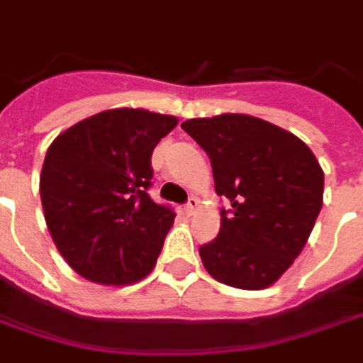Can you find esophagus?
I'll use <instances>...</instances> for the list:
<instances>
[{
  "mask_svg": "<svg viewBox=\"0 0 363 363\" xmlns=\"http://www.w3.org/2000/svg\"><path fill=\"white\" fill-rule=\"evenodd\" d=\"M197 208H199V199H197V197H189V201H187V205H185V207H184L185 213L193 214V213H195V211H197Z\"/></svg>",
  "mask_w": 363,
  "mask_h": 363,
  "instance_id": "obj_1",
  "label": "esophagus"
}]
</instances>
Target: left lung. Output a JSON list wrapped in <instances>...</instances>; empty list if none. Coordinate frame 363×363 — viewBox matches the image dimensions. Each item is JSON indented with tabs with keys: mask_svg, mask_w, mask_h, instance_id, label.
<instances>
[{
	"mask_svg": "<svg viewBox=\"0 0 363 363\" xmlns=\"http://www.w3.org/2000/svg\"><path fill=\"white\" fill-rule=\"evenodd\" d=\"M182 129L211 158L214 189L230 201L216 240L199 255L214 280L263 290L292 267L323 205V170L306 143L245 113L193 118Z\"/></svg>",
	"mask_w": 363,
	"mask_h": 363,
	"instance_id": "left-lung-1",
	"label": "left lung"
}]
</instances>
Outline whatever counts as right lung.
<instances>
[{
	"label": "right lung",
	"mask_w": 363,
	"mask_h": 363,
	"mask_svg": "<svg viewBox=\"0 0 363 363\" xmlns=\"http://www.w3.org/2000/svg\"><path fill=\"white\" fill-rule=\"evenodd\" d=\"M176 116L113 108L65 129L46 152L40 199L67 265L102 286L139 282L156 265L176 214L149 189L150 156Z\"/></svg>",
	"instance_id": "1"
}]
</instances>
